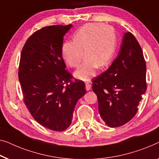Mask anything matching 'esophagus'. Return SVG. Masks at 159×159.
<instances>
[{"label": "esophagus", "instance_id": "1", "mask_svg": "<svg viewBox=\"0 0 159 159\" xmlns=\"http://www.w3.org/2000/svg\"><path fill=\"white\" fill-rule=\"evenodd\" d=\"M85 87H86L87 90H89V89H91L90 83H89V82H86V83H85Z\"/></svg>", "mask_w": 159, "mask_h": 159}]
</instances>
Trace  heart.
<instances>
[{
  "label": "heart",
  "mask_w": 159,
  "mask_h": 159,
  "mask_svg": "<svg viewBox=\"0 0 159 159\" xmlns=\"http://www.w3.org/2000/svg\"><path fill=\"white\" fill-rule=\"evenodd\" d=\"M116 34L111 26L100 24H86L75 32L73 41H64L61 54L68 66L77 67L85 57L75 76L87 81L95 75V70L109 62L116 52Z\"/></svg>",
  "instance_id": "b5f03b06"
}]
</instances>
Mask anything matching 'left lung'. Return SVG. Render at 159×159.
I'll return each instance as SVG.
<instances>
[{"mask_svg": "<svg viewBox=\"0 0 159 159\" xmlns=\"http://www.w3.org/2000/svg\"><path fill=\"white\" fill-rule=\"evenodd\" d=\"M146 65L141 46L130 32H126L113 62L92 80L99 113L107 126H122L135 116L146 91Z\"/></svg>", "mask_w": 159, "mask_h": 159, "instance_id": "8db88e82", "label": "left lung"}]
</instances>
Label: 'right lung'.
<instances>
[{"label":"right lung","mask_w":159,"mask_h":159,"mask_svg":"<svg viewBox=\"0 0 159 159\" xmlns=\"http://www.w3.org/2000/svg\"><path fill=\"white\" fill-rule=\"evenodd\" d=\"M72 26L54 25L38 30L20 54L18 79L24 103L40 125L54 131L71 125L75 105L86 93L83 82L72 81L61 54L64 36Z\"/></svg>","instance_id":"right-lung-1"}]
</instances>
